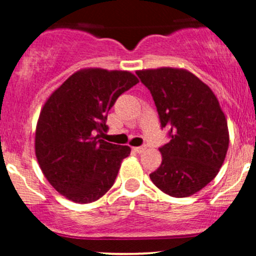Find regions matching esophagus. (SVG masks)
<instances>
[{"label": "esophagus", "mask_w": 256, "mask_h": 256, "mask_svg": "<svg viewBox=\"0 0 256 256\" xmlns=\"http://www.w3.org/2000/svg\"><path fill=\"white\" fill-rule=\"evenodd\" d=\"M134 149V152H137V154H140V152H143L146 150V146H134V148H132Z\"/></svg>", "instance_id": "1"}]
</instances>
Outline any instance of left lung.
Here are the masks:
<instances>
[{
    "instance_id": "8db88e82",
    "label": "left lung",
    "mask_w": 256,
    "mask_h": 256,
    "mask_svg": "<svg viewBox=\"0 0 256 256\" xmlns=\"http://www.w3.org/2000/svg\"><path fill=\"white\" fill-rule=\"evenodd\" d=\"M136 74L150 91L168 143L161 146L162 162L149 174L161 192L186 198L218 174L228 148V120L208 85L183 68L161 67Z\"/></svg>"
}]
</instances>
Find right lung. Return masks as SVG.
I'll use <instances>...</instances> for the list:
<instances>
[{
	"label": "right lung",
	"instance_id": "obj_1",
	"mask_svg": "<svg viewBox=\"0 0 256 256\" xmlns=\"http://www.w3.org/2000/svg\"><path fill=\"white\" fill-rule=\"evenodd\" d=\"M138 83L128 71L84 68L49 96L40 110L34 152L44 177L76 204H90L114 184L130 146L100 140L107 114L122 92Z\"/></svg>",
	"mask_w": 256,
	"mask_h": 256
}]
</instances>
